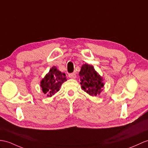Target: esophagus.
Listing matches in <instances>:
<instances>
[{"label": "esophagus", "instance_id": "1", "mask_svg": "<svg viewBox=\"0 0 148 148\" xmlns=\"http://www.w3.org/2000/svg\"><path fill=\"white\" fill-rule=\"evenodd\" d=\"M76 74H75V73H70L69 75H68V77H69V78H71V79H75V78H76Z\"/></svg>", "mask_w": 148, "mask_h": 148}]
</instances>
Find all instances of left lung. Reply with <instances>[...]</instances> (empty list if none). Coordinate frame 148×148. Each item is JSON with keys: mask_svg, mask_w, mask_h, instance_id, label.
Wrapping results in <instances>:
<instances>
[{"mask_svg": "<svg viewBox=\"0 0 148 148\" xmlns=\"http://www.w3.org/2000/svg\"><path fill=\"white\" fill-rule=\"evenodd\" d=\"M82 88L92 96L100 94L103 86L102 78L95 71L93 66L88 64L82 65L79 73Z\"/></svg>", "mask_w": 148, "mask_h": 148, "instance_id": "left-lung-1", "label": "left lung"}]
</instances>
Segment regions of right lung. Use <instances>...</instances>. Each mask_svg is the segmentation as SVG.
<instances>
[{
    "mask_svg": "<svg viewBox=\"0 0 148 148\" xmlns=\"http://www.w3.org/2000/svg\"><path fill=\"white\" fill-rule=\"evenodd\" d=\"M66 80L65 74L58 70L56 67H52L41 82L42 90L48 97H51L60 90L62 84Z\"/></svg>",
    "mask_w": 148,
    "mask_h": 148,
    "instance_id": "1",
    "label": "right lung"
}]
</instances>
